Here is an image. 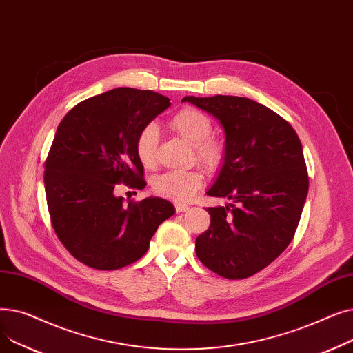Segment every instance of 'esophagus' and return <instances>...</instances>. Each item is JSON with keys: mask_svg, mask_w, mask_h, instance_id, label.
I'll use <instances>...</instances> for the list:
<instances>
[{"mask_svg": "<svg viewBox=\"0 0 353 353\" xmlns=\"http://www.w3.org/2000/svg\"><path fill=\"white\" fill-rule=\"evenodd\" d=\"M174 208H176V212H177V213H183V212L189 210L190 206H189V205H184V203H176Z\"/></svg>", "mask_w": 353, "mask_h": 353, "instance_id": "34e87169", "label": "esophagus"}]
</instances>
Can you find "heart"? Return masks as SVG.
Segmentation results:
<instances>
[{
	"label": "heart",
	"mask_w": 353,
	"mask_h": 353,
	"mask_svg": "<svg viewBox=\"0 0 353 353\" xmlns=\"http://www.w3.org/2000/svg\"><path fill=\"white\" fill-rule=\"evenodd\" d=\"M170 127L190 143L194 148L196 160L216 169L226 157V144L213 132L212 119L194 107H183L170 119ZM159 130L154 124L144 125L136 139L134 150L139 161L145 169H152L157 160ZM203 174L197 170H169L153 180V190L165 199L174 201H188L201 188Z\"/></svg>",
	"instance_id": "heart-1"
}]
</instances>
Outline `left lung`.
<instances>
[{"instance_id": "obj_1", "label": "left lung", "mask_w": 353, "mask_h": 353, "mask_svg": "<svg viewBox=\"0 0 353 353\" xmlns=\"http://www.w3.org/2000/svg\"><path fill=\"white\" fill-rule=\"evenodd\" d=\"M213 114L226 133V157L208 192L232 200L208 208L209 229L197 236L196 254L226 279H246L290 245L309 189L302 143L273 110L246 97L188 96Z\"/></svg>"}]
</instances>
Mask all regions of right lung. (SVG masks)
<instances>
[{
    "label": "right lung",
    "mask_w": 353,
    "mask_h": 353,
    "mask_svg": "<svg viewBox=\"0 0 353 353\" xmlns=\"http://www.w3.org/2000/svg\"><path fill=\"white\" fill-rule=\"evenodd\" d=\"M167 107L170 99L159 92L119 87L74 105L59 124L44 163L47 206L55 234L79 262L97 270L132 265L174 214L160 197L116 196L117 184L144 189L136 139Z\"/></svg>",
    "instance_id": "obj_1"
}]
</instances>
